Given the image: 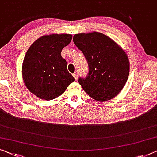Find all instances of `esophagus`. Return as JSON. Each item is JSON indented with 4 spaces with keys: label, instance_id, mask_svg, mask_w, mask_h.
I'll return each mask as SVG.
<instances>
[{
    "label": "esophagus",
    "instance_id": "obj_1",
    "mask_svg": "<svg viewBox=\"0 0 157 157\" xmlns=\"http://www.w3.org/2000/svg\"><path fill=\"white\" fill-rule=\"evenodd\" d=\"M73 76H74V79H75V81H76L77 79H78V76H77V74H73Z\"/></svg>",
    "mask_w": 157,
    "mask_h": 157
}]
</instances>
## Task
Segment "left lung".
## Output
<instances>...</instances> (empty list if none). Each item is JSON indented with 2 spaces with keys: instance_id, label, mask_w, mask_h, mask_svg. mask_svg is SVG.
Masks as SVG:
<instances>
[{
  "instance_id": "obj_1",
  "label": "left lung",
  "mask_w": 157,
  "mask_h": 157,
  "mask_svg": "<svg viewBox=\"0 0 157 157\" xmlns=\"http://www.w3.org/2000/svg\"><path fill=\"white\" fill-rule=\"evenodd\" d=\"M73 40L88 63V76L78 79L84 91L100 102L114 98L124 88L129 76L126 52L112 38L97 31L75 34Z\"/></svg>"
}]
</instances>
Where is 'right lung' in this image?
<instances>
[{
	"instance_id": "add662e5",
	"label": "right lung",
	"mask_w": 157,
	"mask_h": 157,
	"mask_svg": "<svg viewBox=\"0 0 157 157\" xmlns=\"http://www.w3.org/2000/svg\"><path fill=\"white\" fill-rule=\"evenodd\" d=\"M71 34L51 33L38 38L25 55L21 75L25 86L38 98L51 100L64 93L74 78L67 68L61 52Z\"/></svg>"
}]
</instances>
